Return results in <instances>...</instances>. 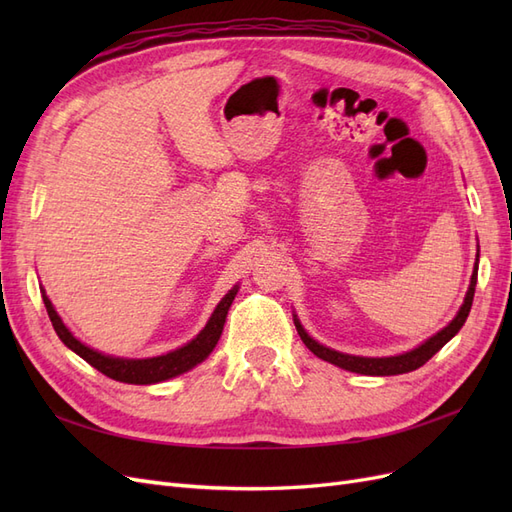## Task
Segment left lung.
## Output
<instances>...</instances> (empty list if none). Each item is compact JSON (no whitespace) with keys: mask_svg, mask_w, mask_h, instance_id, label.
Instances as JSON below:
<instances>
[{"mask_svg":"<svg viewBox=\"0 0 512 512\" xmlns=\"http://www.w3.org/2000/svg\"><path fill=\"white\" fill-rule=\"evenodd\" d=\"M480 252V250H478ZM476 252V262H474V271L470 277V286L466 292V299H463L457 316L446 324L442 331H438L436 335H431L429 339H425L423 344H418L416 348L404 352V354H395V356H356V354H346L339 352L333 348L322 346L320 342L309 335L301 320L297 318V314H292L294 318V327H297L303 344L312 350L318 359L327 361L331 365L342 367L346 371H354V374H363V376H397V374H408V371H414L418 367H423L433 354H436L444 344L451 342V339L459 333V329L463 327V322L468 320V314L472 309V301H474V288H476V277H478V254Z\"/></svg>","mask_w":512,"mask_h":512,"instance_id":"left-lung-1","label":"left lung"}]
</instances>
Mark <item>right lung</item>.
<instances>
[{
  "label": "right lung",
  "instance_id": "add662e5",
  "mask_svg": "<svg viewBox=\"0 0 512 512\" xmlns=\"http://www.w3.org/2000/svg\"><path fill=\"white\" fill-rule=\"evenodd\" d=\"M40 292H42V301H44L46 312H49V318L53 322V329H55L57 337L72 352L79 354L83 361H87L91 367H96L98 371H102L104 376L113 378L117 382L158 384V382L177 378V376L185 374V371L194 369L198 363H203L207 359L215 346H218L222 331H224L228 309L239 292V284L232 286L224 294L222 301L215 305L211 318L205 324V329L200 331L194 339H190V342L183 344L181 348H175V350H170L160 356H149V359H123V356L104 354L100 350L85 346L81 339H76L72 335V331L66 327L64 320H61V316L55 312V307H53L51 299L46 297L44 288H40Z\"/></svg>",
  "mask_w": 512,
  "mask_h": 512
}]
</instances>
